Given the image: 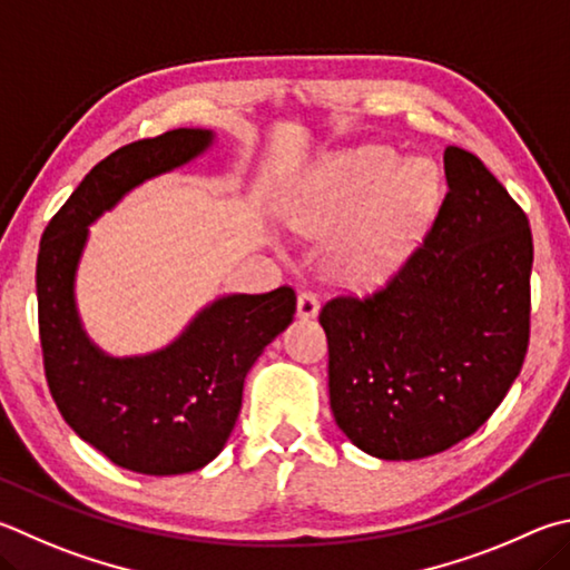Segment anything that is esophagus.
<instances>
[{"label": "esophagus", "instance_id": "esophagus-1", "mask_svg": "<svg viewBox=\"0 0 570 570\" xmlns=\"http://www.w3.org/2000/svg\"><path fill=\"white\" fill-rule=\"evenodd\" d=\"M296 314H298V318H314L318 314V296L314 292L298 294Z\"/></svg>", "mask_w": 570, "mask_h": 570}]
</instances>
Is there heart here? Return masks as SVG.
Instances as JSON below:
<instances>
[{
  "label": "heart",
  "mask_w": 570,
  "mask_h": 570,
  "mask_svg": "<svg viewBox=\"0 0 570 570\" xmlns=\"http://www.w3.org/2000/svg\"><path fill=\"white\" fill-rule=\"evenodd\" d=\"M439 202L429 161L403 164L393 149L366 147L312 174L286 209L298 234L328 239V272L346 286L389 278L421 239Z\"/></svg>",
  "instance_id": "1"
}]
</instances>
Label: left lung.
<instances>
[{
  "instance_id": "8db88e82",
  "label": "left lung",
  "mask_w": 570,
  "mask_h": 570,
  "mask_svg": "<svg viewBox=\"0 0 570 570\" xmlns=\"http://www.w3.org/2000/svg\"><path fill=\"white\" fill-rule=\"evenodd\" d=\"M443 169L446 199L399 274L318 314L338 429L384 461L426 459L469 439L529 351V219L475 154L449 147Z\"/></svg>"
}]
</instances>
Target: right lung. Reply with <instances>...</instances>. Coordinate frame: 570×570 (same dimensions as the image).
<instances>
[{
	"mask_svg": "<svg viewBox=\"0 0 570 570\" xmlns=\"http://www.w3.org/2000/svg\"><path fill=\"white\" fill-rule=\"evenodd\" d=\"M209 129H174L99 161L55 214L37 256L39 338L47 384L79 439L147 475H177L219 456L242 411L244 379L292 324L296 294H229L204 306L154 354L109 356L79 321L75 278L89 224L134 186L212 147Z\"/></svg>",
	"mask_w": 570,
	"mask_h": 570,
	"instance_id": "add662e5",
	"label": "right lung"
}]
</instances>
